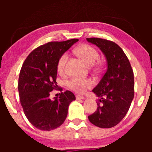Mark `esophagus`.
Here are the masks:
<instances>
[{
    "mask_svg": "<svg viewBox=\"0 0 152 152\" xmlns=\"http://www.w3.org/2000/svg\"><path fill=\"white\" fill-rule=\"evenodd\" d=\"M76 99H84V97L82 96V95H78L76 96Z\"/></svg>",
    "mask_w": 152,
    "mask_h": 152,
    "instance_id": "1",
    "label": "esophagus"
}]
</instances>
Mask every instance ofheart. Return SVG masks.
I'll list each match as a JSON object with an SVG mask.
<instances>
[{
  "instance_id": "1",
  "label": "heart",
  "mask_w": 152,
  "mask_h": 152,
  "mask_svg": "<svg viewBox=\"0 0 152 152\" xmlns=\"http://www.w3.org/2000/svg\"><path fill=\"white\" fill-rule=\"evenodd\" d=\"M78 55L89 66H93L96 63L99 55L94 48L88 44L81 45L76 49ZM68 58L67 53H64L60 56L57 62V71L63 73L65 71L66 62ZM93 82L90 78L72 77L68 82V86L71 90L76 93H83L88 88L93 86Z\"/></svg>"
}]
</instances>
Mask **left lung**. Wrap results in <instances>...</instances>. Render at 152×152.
<instances>
[{"instance_id":"obj_1","label":"left lung","mask_w":152,"mask_h":152,"mask_svg":"<svg viewBox=\"0 0 152 152\" xmlns=\"http://www.w3.org/2000/svg\"><path fill=\"white\" fill-rule=\"evenodd\" d=\"M86 40L99 48L106 56L108 66L93 90L99 97L97 111L88 118L98 127H113L126 115L134 99V72L125 53L115 42L94 37Z\"/></svg>"}]
</instances>
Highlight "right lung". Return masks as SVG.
Masks as SVG:
<instances>
[{
	"instance_id": "1",
	"label": "right lung",
	"mask_w": 152,
	"mask_h": 152,
	"mask_svg": "<svg viewBox=\"0 0 152 152\" xmlns=\"http://www.w3.org/2000/svg\"><path fill=\"white\" fill-rule=\"evenodd\" d=\"M77 39L65 41H51L41 45L30 53L23 64L18 77L20 102L29 122L35 127L50 131L65 121L68 106L75 100L71 91L61 92L59 97L49 98L56 88L57 62Z\"/></svg>"
}]
</instances>
